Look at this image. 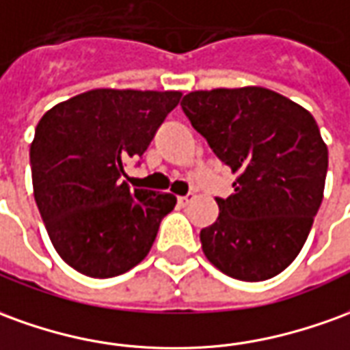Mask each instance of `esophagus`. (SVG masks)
I'll use <instances>...</instances> for the list:
<instances>
[{"label":"esophagus","instance_id":"esophagus-1","mask_svg":"<svg viewBox=\"0 0 350 350\" xmlns=\"http://www.w3.org/2000/svg\"><path fill=\"white\" fill-rule=\"evenodd\" d=\"M193 199V195H183V197H178V204L180 206H185V204H189V200Z\"/></svg>","mask_w":350,"mask_h":350}]
</instances>
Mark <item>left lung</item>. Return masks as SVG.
<instances>
[{"label": "left lung", "mask_w": 350, "mask_h": 350, "mask_svg": "<svg viewBox=\"0 0 350 350\" xmlns=\"http://www.w3.org/2000/svg\"><path fill=\"white\" fill-rule=\"evenodd\" d=\"M183 113L237 180L200 231L202 252L229 277L260 282L282 273L309 237L324 195L328 148L314 117L261 87L197 90Z\"/></svg>", "instance_id": "1"}]
</instances>
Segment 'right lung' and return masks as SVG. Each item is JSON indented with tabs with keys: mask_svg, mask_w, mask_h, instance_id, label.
Instances as JSON below:
<instances>
[{
	"mask_svg": "<svg viewBox=\"0 0 350 350\" xmlns=\"http://www.w3.org/2000/svg\"><path fill=\"white\" fill-rule=\"evenodd\" d=\"M182 92L94 89L49 109L30 146L39 214L58 256L83 275L109 278L138 265L176 197L131 191L140 159Z\"/></svg>",
	"mask_w": 350,
	"mask_h": 350,
	"instance_id": "obj_1",
	"label": "right lung"
}]
</instances>
